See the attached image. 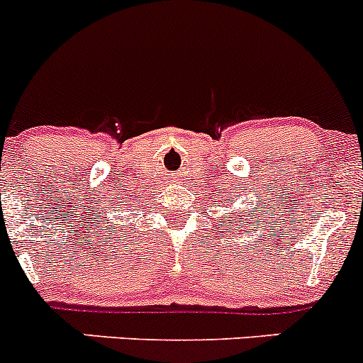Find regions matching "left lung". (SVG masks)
Returning <instances> with one entry per match:
<instances>
[{
  "label": "left lung",
  "instance_id": "obj_1",
  "mask_svg": "<svg viewBox=\"0 0 363 363\" xmlns=\"http://www.w3.org/2000/svg\"><path fill=\"white\" fill-rule=\"evenodd\" d=\"M231 201H233V199H231ZM251 219H253V217H251ZM244 226V223H242V220H240V226L239 228H242ZM250 226H251V224H250Z\"/></svg>",
  "mask_w": 363,
  "mask_h": 363
}]
</instances>
